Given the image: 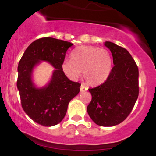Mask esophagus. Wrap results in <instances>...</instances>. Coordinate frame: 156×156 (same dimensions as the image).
Returning a JSON list of instances; mask_svg holds the SVG:
<instances>
[{"mask_svg":"<svg viewBox=\"0 0 156 156\" xmlns=\"http://www.w3.org/2000/svg\"><path fill=\"white\" fill-rule=\"evenodd\" d=\"M87 89H88V88L86 86L83 85V84L80 86V92H85V91H87Z\"/></svg>","mask_w":156,"mask_h":156,"instance_id":"1","label":"esophagus"}]
</instances>
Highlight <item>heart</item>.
I'll list each match as a JSON object with an SVG mask.
<instances>
[{"instance_id":"b5f03b06","label":"heart","mask_w":156,"mask_h":156,"mask_svg":"<svg viewBox=\"0 0 156 156\" xmlns=\"http://www.w3.org/2000/svg\"><path fill=\"white\" fill-rule=\"evenodd\" d=\"M112 64V55L107 50L94 46H81L73 52L71 61H64L62 67L71 79H78L83 72L87 83L98 85L108 78Z\"/></svg>"}]
</instances>
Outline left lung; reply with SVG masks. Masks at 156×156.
I'll return each instance as SVG.
<instances>
[{
	"label": "left lung",
	"instance_id": "left-lung-1",
	"mask_svg": "<svg viewBox=\"0 0 156 156\" xmlns=\"http://www.w3.org/2000/svg\"><path fill=\"white\" fill-rule=\"evenodd\" d=\"M104 44L112 52L114 66L104 83L89 89L92 101L87 112L97 125L110 127L124 121L136 102L139 69L125 48L111 42Z\"/></svg>",
	"mask_w": 156,
	"mask_h": 156
}]
</instances>
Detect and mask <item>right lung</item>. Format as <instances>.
Masks as SVG:
<instances>
[{
  "label": "right lung",
  "mask_w": 156,
  "mask_h": 156,
  "mask_svg": "<svg viewBox=\"0 0 156 156\" xmlns=\"http://www.w3.org/2000/svg\"><path fill=\"white\" fill-rule=\"evenodd\" d=\"M71 42L52 37L35 40L27 48L18 64L17 87L21 105L32 120L43 126H53L64 119L69 101L80 92V83L69 80L62 65ZM39 60H46L56 68L51 80L42 89L31 80L33 67Z\"/></svg>",
  "instance_id": "1"
}]
</instances>
